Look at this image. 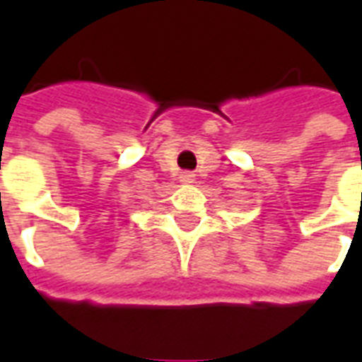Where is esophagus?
<instances>
[{
  "mask_svg": "<svg viewBox=\"0 0 362 362\" xmlns=\"http://www.w3.org/2000/svg\"><path fill=\"white\" fill-rule=\"evenodd\" d=\"M182 184H193V175L192 173H182L180 175Z\"/></svg>",
  "mask_w": 362,
  "mask_h": 362,
  "instance_id": "obj_1",
  "label": "esophagus"
}]
</instances>
